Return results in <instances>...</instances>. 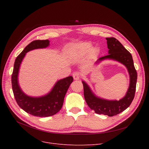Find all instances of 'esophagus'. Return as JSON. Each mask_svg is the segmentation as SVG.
Instances as JSON below:
<instances>
[{
    "label": "esophagus",
    "instance_id": "esophagus-1",
    "mask_svg": "<svg viewBox=\"0 0 149 149\" xmlns=\"http://www.w3.org/2000/svg\"><path fill=\"white\" fill-rule=\"evenodd\" d=\"M80 74L79 72H74L73 74H72V77L74 78V80H79L80 78Z\"/></svg>",
    "mask_w": 149,
    "mask_h": 149
}]
</instances>
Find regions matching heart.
<instances>
[{"mask_svg": "<svg viewBox=\"0 0 149 149\" xmlns=\"http://www.w3.org/2000/svg\"><path fill=\"white\" fill-rule=\"evenodd\" d=\"M92 45L90 43H83L78 46H77L73 52V54L75 56H83V55L85 54L86 53H87L91 48ZM95 51V49H93L92 50V52H93Z\"/></svg>", "mask_w": 149, "mask_h": 149, "instance_id": "obj_1", "label": "heart"}]
</instances>
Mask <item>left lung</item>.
<instances>
[{
  "label": "left lung",
  "instance_id": "1",
  "mask_svg": "<svg viewBox=\"0 0 149 149\" xmlns=\"http://www.w3.org/2000/svg\"><path fill=\"white\" fill-rule=\"evenodd\" d=\"M109 54L100 57L98 62L110 58L118 61L127 68L130 75V85L126 95L119 101L106 100L97 97L92 92L88 85L82 81L84 88V97L88 106L96 113L113 116L123 112L130 105L135 97L137 81V72L135 68L131 54L123 45L114 37H107Z\"/></svg>",
  "mask_w": 149,
  "mask_h": 149
}]
</instances>
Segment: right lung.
Listing matches in <instances>:
<instances>
[{
  "mask_svg": "<svg viewBox=\"0 0 149 149\" xmlns=\"http://www.w3.org/2000/svg\"><path fill=\"white\" fill-rule=\"evenodd\" d=\"M49 45L48 40H34L28 45L15 58L11 76L13 91L17 103L23 111L35 116L46 117L57 113L61 109L67 91L74 80L72 76H69L58 81L48 94L41 97H31L22 92L18 84L17 76L23 58L27 52L46 48Z\"/></svg>",
  "mask_w": 149,
  "mask_h": 149,
  "instance_id": "add662e5",
  "label": "right lung"
}]
</instances>
